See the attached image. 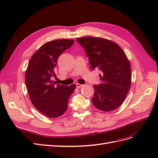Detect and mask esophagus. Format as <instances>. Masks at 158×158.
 <instances>
[{"label": "esophagus", "mask_w": 158, "mask_h": 158, "mask_svg": "<svg viewBox=\"0 0 158 158\" xmlns=\"http://www.w3.org/2000/svg\"><path fill=\"white\" fill-rule=\"evenodd\" d=\"M76 87H77L78 88H81L82 87H83L84 86V85H82V84H76Z\"/></svg>", "instance_id": "1"}]
</instances>
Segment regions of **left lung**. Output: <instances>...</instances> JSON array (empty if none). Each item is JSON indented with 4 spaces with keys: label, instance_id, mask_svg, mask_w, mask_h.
I'll list each match as a JSON object with an SVG mask.
<instances>
[{
    "label": "left lung",
    "instance_id": "8db88e82",
    "mask_svg": "<svg viewBox=\"0 0 158 158\" xmlns=\"http://www.w3.org/2000/svg\"><path fill=\"white\" fill-rule=\"evenodd\" d=\"M89 57L92 70L98 68L101 84L94 85L92 103L103 111L118 107L125 99L131 84V68L125 52L117 44L102 37L76 39Z\"/></svg>",
    "mask_w": 158,
    "mask_h": 158
}]
</instances>
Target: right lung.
<instances>
[{
	"label": "right lung",
	"mask_w": 158,
	"mask_h": 158,
	"mask_svg": "<svg viewBox=\"0 0 158 158\" xmlns=\"http://www.w3.org/2000/svg\"><path fill=\"white\" fill-rule=\"evenodd\" d=\"M72 40H54L43 45L31 56L26 72V84L31 103L50 118L63 114L76 85L56 84L51 79L59 56L73 45Z\"/></svg>",
	"instance_id": "obj_1"
}]
</instances>
